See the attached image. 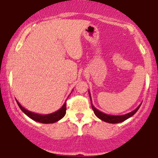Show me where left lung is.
Segmentation results:
<instances>
[{"mask_svg": "<svg viewBox=\"0 0 158 158\" xmlns=\"http://www.w3.org/2000/svg\"><path fill=\"white\" fill-rule=\"evenodd\" d=\"M89 96H90V94H89ZM90 99H91V96H90ZM91 105H92V109H93L95 115H96L98 118H99L100 120H103V121L106 122V123H121V122L127 120L128 118L131 117L133 115L135 114L136 112L139 110V108H140V105L137 109H136V110H134V111L131 112V113H127V114H125V115H122V116H113V115L106 114V113H102V112L99 111V110H98L97 109L95 108V106L93 105V103H92V100H91Z\"/></svg>", "mask_w": 158, "mask_h": 158, "instance_id": "8db88e82", "label": "left lung"}]
</instances>
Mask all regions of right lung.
I'll use <instances>...</instances> for the list:
<instances>
[{"mask_svg":"<svg viewBox=\"0 0 158 158\" xmlns=\"http://www.w3.org/2000/svg\"><path fill=\"white\" fill-rule=\"evenodd\" d=\"M17 103H18L20 109H21V110L24 112V113H25L28 117H30L31 119H32V120H35V121L39 122V123H55V122L59 121V120H61V119L65 116V113H66V102L63 104L62 108L59 109V110H57V111L55 112V113H50V114L47 115H40L37 114V113H32V112L28 111L27 110L24 109L18 101H17Z\"/></svg>","mask_w":158,"mask_h":158,"instance_id":"right-lung-1","label":"right lung"}]
</instances>
